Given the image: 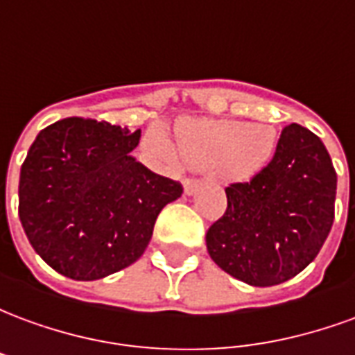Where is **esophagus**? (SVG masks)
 <instances>
[{
  "label": "esophagus",
  "mask_w": 355,
  "mask_h": 355,
  "mask_svg": "<svg viewBox=\"0 0 355 355\" xmlns=\"http://www.w3.org/2000/svg\"><path fill=\"white\" fill-rule=\"evenodd\" d=\"M201 186V180L200 178H186L184 180V192L188 193V196H192V193H196V190Z\"/></svg>",
  "instance_id": "1"
}]
</instances>
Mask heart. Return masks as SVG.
Segmentation results:
<instances>
[{"label": "heart", "instance_id": "heart-1", "mask_svg": "<svg viewBox=\"0 0 355 355\" xmlns=\"http://www.w3.org/2000/svg\"><path fill=\"white\" fill-rule=\"evenodd\" d=\"M277 144L274 127L249 125L234 119H190L178 127L177 146L159 127L144 137V146L167 163H186L200 169L215 167L224 177L247 180L261 173L272 159Z\"/></svg>", "mask_w": 355, "mask_h": 355}]
</instances>
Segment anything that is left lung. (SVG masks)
Here are the masks:
<instances>
[{
	"mask_svg": "<svg viewBox=\"0 0 355 355\" xmlns=\"http://www.w3.org/2000/svg\"><path fill=\"white\" fill-rule=\"evenodd\" d=\"M336 171L318 135L287 125L274 157L226 188L228 207L205 241L215 264L253 287L279 285L318 257L335 218Z\"/></svg>",
	"mask_w": 355,
	"mask_h": 355,
	"instance_id": "left-lung-1",
	"label": "left lung"
}]
</instances>
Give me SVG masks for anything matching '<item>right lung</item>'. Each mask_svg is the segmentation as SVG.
Instances as JSON below:
<instances>
[{
	"instance_id": "add662e5",
	"label": "right lung",
	"mask_w": 355,
	"mask_h": 355,
	"mask_svg": "<svg viewBox=\"0 0 355 355\" xmlns=\"http://www.w3.org/2000/svg\"><path fill=\"white\" fill-rule=\"evenodd\" d=\"M140 129L83 117L45 127L19 182L28 241L58 274L93 282L131 266L146 251L162 209L182 184L131 155Z\"/></svg>"
}]
</instances>
